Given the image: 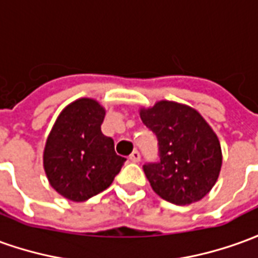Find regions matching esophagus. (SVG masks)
Here are the masks:
<instances>
[{"mask_svg":"<svg viewBox=\"0 0 258 258\" xmlns=\"http://www.w3.org/2000/svg\"><path fill=\"white\" fill-rule=\"evenodd\" d=\"M131 162H134V163H138L140 160H141V155H140V152L138 151H134L133 154L130 155V158H128Z\"/></svg>","mask_w":258,"mask_h":258,"instance_id":"1","label":"esophagus"}]
</instances>
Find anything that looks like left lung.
Returning <instances> with one entry per match:
<instances>
[{
    "instance_id": "obj_1",
    "label": "left lung",
    "mask_w": 258,
    "mask_h": 258,
    "mask_svg": "<svg viewBox=\"0 0 258 258\" xmlns=\"http://www.w3.org/2000/svg\"><path fill=\"white\" fill-rule=\"evenodd\" d=\"M140 117L159 145V162L144 165L152 190L176 205L203 200L217 183L222 166L215 131L196 109L172 100L141 107Z\"/></svg>"
}]
</instances>
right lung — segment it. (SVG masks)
<instances>
[{"mask_svg":"<svg viewBox=\"0 0 258 258\" xmlns=\"http://www.w3.org/2000/svg\"><path fill=\"white\" fill-rule=\"evenodd\" d=\"M104 116L98 100L77 99L62 109L46 140L44 172L50 185L67 200L82 203L104 191L125 162L100 130Z\"/></svg>","mask_w":258,"mask_h":258,"instance_id":"add662e5","label":"right lung"}]
</instances>
